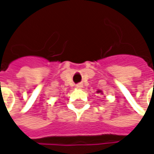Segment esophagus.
<instances>
[{
    "mask_svg": "<svg viewBox=\"0 0 154 154\" xmlns=\"http://www.w3.org/2000/svg\"><path fill=\"white\" fill-rule=\"evenodd\" d=\"M76 87H77V89H82L83 88V84H78L76 85Z\"/></svg>",
    "mask_w": 154,
    "mask_h": 154,
    "instance_id": "obj_1",
    "label": "esophagus"
}]
</instances>
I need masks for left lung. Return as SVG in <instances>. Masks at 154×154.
<instances>
[{"label": "left lung", "mask_w": 154, "mask_h": 154, "mask_svg": "<svg viewBox=\"0 0 154 154\" xmlns=\"http://www.w3.org/2000/svg\"><path fill=\"white\" fill-rule=\"evenodd\" d=\"M96 93H97V94H103V92L102 90H97V91H96Z\"/></svg>", "instance_id": "1"}]
</instances>
